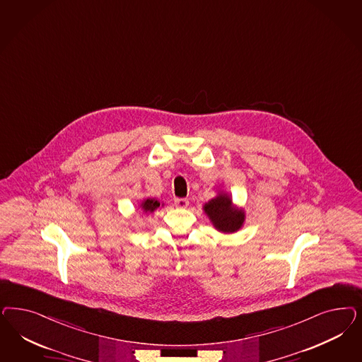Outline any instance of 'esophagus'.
I'll use <instances>...</instances> for the list:
<instances>
[{
    "instance_id": "esophagus-1",
    "label": "esophagus",
    "mask_w": 362,
    "mask_h": 362,
    "mask_svg": "<svg viewBox=\"0 0 362 362\" xmlns=\"http://www.w3.org/2000/svg\"><path fill=\"white\" fill-rule=\"evenodd\" d=\"M175 206L180 209H185L189 205V201L187 199H175Z\"/></svg>"
}]
</instances>
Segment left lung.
Instances as JSON below:
<instances>
[{
    "mask_svg": "<svg viewBox=\"0 0 362 362\" xmlns=\"http://www.w3.org/2000/svg\"><path fill=\"white\" fill-rule=\"evenodd\" d=\"M202 209L217 232L230 234L238 232L245 222V210L234 205L232 196L218 189L217 196L205 202Z\"/></svg>",
    "mask_w": 362,
    "mask_h": 362,
    "instance_id": "8db88e82",
    "label": "left lung"
}]
</instances>
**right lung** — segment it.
Segmentation results:
<instances>
[{
  "label": "right lung",
  "mask_w": 362,
  "mask_h": 362,
  "mask_svg": "<svg viewBox=\"0 0 362 362\" xmlns=\"http://www.w3.org/2000/svg\"><path fill=\"white\" fill-rule=\"evenodd\" d=\"M160 205L163 206V204H161L158 199L148 197V199H144L141 201L139 208L142 210V213L149 214V213H154L156 210L158 209V208H160Z\"/></svg>",
  "instance_id": "obj_1"
}]
</instances>
